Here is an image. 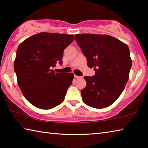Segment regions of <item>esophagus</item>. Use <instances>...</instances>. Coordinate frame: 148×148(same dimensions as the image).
<instances>
[{
	"mask_svg": "<svg viewBox=\"0 0 148 148\" xmlns=\"http://www.w3.org/2000/svg\"><path fill=\"white\" fill-rule=\"evenodd\" d=\"M74 77L76 79H78V78H80V76H76V75H74Z\"/></svg>",
	"mask_w": 148,
	"mask_h": 148,
	"instance_id": "1",
	"label": "esophagus"
}]
</instances>
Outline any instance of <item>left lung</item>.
<instances>
[{
	"label": "left lung",
	"mask_w": 148,
	"mask_h": 148,
	"mask_svg": "<svg viewBox=\"0 0 148 148\" xmlns=\"http://www.w3.org/2000/svg\"><path fill=\"white\" fill-rule=\"evenodd\" d=\"M75 40L95 75L85 76L86 87L81 91L84 102L104 108L118 99L129 79L132 60L128 46L106 34H80Z\"/></svg>",
	"instance_id": "obj_1"
}]
</instances>
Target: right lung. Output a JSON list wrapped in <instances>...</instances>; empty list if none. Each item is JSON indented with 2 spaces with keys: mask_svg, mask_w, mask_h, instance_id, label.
Instances as JSON below:
<instances>
[{
  "mask_svg": "<svg viewBox=\"0 0 148 148\" xmlns=\"http://www.w3.org/2000/svg\"><path fill=\"white\" fill-rule=\"evenodd\" d=\"M73 34L40 32L19 44L14 61L17 84L27 101L35 107L49 110L63 102L72 83V73H56L52 67L62 64L64 49Z\"/></svg>",
  "mask_w": 148,
  "mask_h": 148,
  "instance_id": "right-lung-1",
  "label": "right lung"
}]
</instances>
